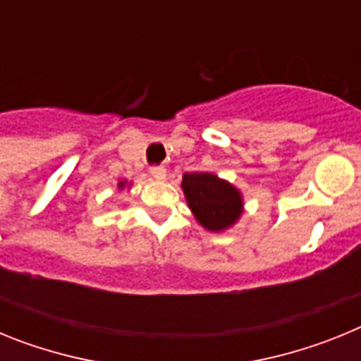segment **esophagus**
<instances>
[{"mask_svg": "<svg viewBox=\"0 0 361 361\" xmlns=\"http://www.w3.org/2000/svg\"><path fill=\"white\" fill-rule=\"evenodd\" d=\"M149 175H152L153 178H157V180H162V178L166 177V168L164 166H152V168H149Z\"/></svg>", "mask_w": 361, "mask_h": 361, "instance_id": "1", "label": "esophagus"}]
</instances>
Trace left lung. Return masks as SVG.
Masks as SVG:
<instances>
[{
	"mask_svg": "<svg viewBox=\"0 0 361 361\" xmlns=\"http://www.w3.org/2000/svg\"><path fill=\"white\" fill-rule=\"evenodd\" d=\"M183 190L193 215L209 231H222L240 216V193L216 175L206 171L184 173Z\"/></svg>",
	"mask_w": 361,
	"mask_h": 361,
	"instance_id": "obj_1",
	"label": "left lung"
}]
</instances>
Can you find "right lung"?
Returning <instances> with one entry per match:
<instances>
[{
  "label": "right lung",
  "mask_w": 361,
  "mask_h": 361,
  "mask_svg": "<svg viewBox=\"0 0 361 361\" xmlns=\"http://www.w3.org/2000/svg\"><path fill=\"white\" fill-rule=\"evenodd\" d=\"M123 184H124V183H121V184H119V186H121V188H123Z\"/></svg>",
  "instance_id": "right-lung-1"
}]
</instances>
